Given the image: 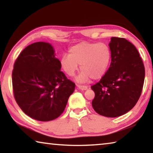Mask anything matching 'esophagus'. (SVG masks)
Wrapping results in <instances>:
<instances>
[{"mask_svg": "<svg viewBox=\"0 0 153 153\" xmlns=\"http://www.w3.org/2000/svg\"><path fill=\"white\" fill-rule=\"evenodd\" d=\"M77 87H78L79 89L82 90H85L88 89V88L87 86H82V85H77Z\"/></svg>", "mask_w": 153, "mask_h": 153, "instance_id": "obj_1", "label": "esophagus"}]
</instances>
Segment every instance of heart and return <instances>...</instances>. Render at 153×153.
<instances>
[{"mask_svg": "<svg viewBox=\"0 0 153 153\" xmlns=\"http://www.w3.org/2000/svg\"><path fill=\"white\" fill-rule=\"evenodd\" d=\"M111 61V51L105 43L82 42L69 49V55L60 59L61 69L69 76H74L80 65L82 72L77 77L79 82H86L90 77L98 79L104 76Z\"/></svg>", "mask_w": 153, "mask_h": 153, "instance_id": "b5f03b06", "label": "heart"}]
</instances>
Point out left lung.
<instances>
[{
    "label": "left lung",
    "instance_id": "left-lung-1",
    "mask_svg": "<svg viewBox=\"0 0 153 153\" xmlns=\"http://www.w3.org/2000/svg\"><path fill=\"white\" fill-rule=\"evenodd\" d=\"M110 67L99 82L91 86L95 93L92 105L100 115L119 117L138 102L143 88L145 69L138 50L125 38L113 37Z\"/></svg>",
    "mask_w": 153,
    "mask_h": 153
}]
</instances>
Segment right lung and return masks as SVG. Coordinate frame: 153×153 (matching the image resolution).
Instances as JSON below:
<instances>
[{"instance_id":"obj_1","label":"right lung","mask_w":153,"mask_h":153,"mask_svg":"<svg viewBox=\"0 0 153 153\" xmlns=\"http://www.w3.org/2000/svg\"><path fill=\"white\" fill-rule=\"evenodd\" d=\"M54 53L50 44L33 43L19 54L13 69L15 99L27 115L38 121L59 117L76 86L61 71Z\"/></svg>"}]
</instances>
